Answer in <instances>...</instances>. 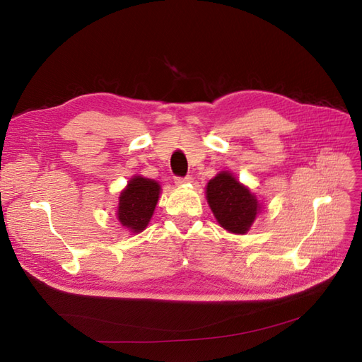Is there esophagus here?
<instances>
[{
  "label": "esophagus",
  "mask_w": 362,
  "mask_h": 362,
  "mask_svg": "<svg viewBox=\"0 0 362 362\" xmlns=\"http://www.w3.org/2000/svg\"><path fill=\"white\" fill-rule=\"evenodd\" d=\"M192 180V177H189V175H187V177H175L174 179V183L179 185V187H182V185H187Z\"/></svg>",
  "instance_id": "1"
}]
</instances>
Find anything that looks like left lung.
Segmentation results:
<instances>
[{
    "label": "left lung",
    "instance_id": "1",
    "mask_svg": "<svg viewBox=\"0 0 362 362\" xmlns=\"http://www.w3.org/2000/svg\"><path fill=\"white\" fill-rule=\"evenodd\" d=\"M206 199L216 221L232 233L244 235L249 232L256 215L261 212L256 195L229 171H221L209 180L206 187Z\"/></svg>",
    "mask_w": 362,
    "mask_h": 362
}]
</instances>
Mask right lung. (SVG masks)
<instances>
[{"mask_svg": "<svg viewBox=\"0 0 362 362\" xmlns=\"http://www.w3.org/2000/svg\"><path fill=\"white\" fill-rule=\"evenodd\" d=\"M159 194L160 185L156 180L133 175L119 194L118 221L133 233L142 232L153 216Z\"/></svg>", "mask_w": 362, "mask_h": 362, "instance_id": "add662e5", "label": "right lung"}]
</instances>
